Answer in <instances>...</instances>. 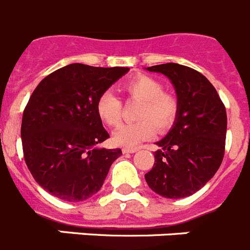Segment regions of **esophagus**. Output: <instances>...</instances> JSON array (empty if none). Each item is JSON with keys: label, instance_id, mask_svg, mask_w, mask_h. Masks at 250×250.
<instances>
[{"label": "esophagus", "instance_id": "esophagus-1", "mask_svg": "<svg viewBox=\"0 0 250 250\" xmlns=\"http://www.w3.org/2000/svg\"><path fill=\"white\" fill-rule=\"evenodd\" d=\"M138 151V149L136 147H131V149H129V147H124L123 149V152L124 154H134V152Z\"/></svg>", "mask_w": 250, "mask_h": 250}]
</instances>
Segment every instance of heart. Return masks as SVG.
<instances>
[{"label": "heart", "instance_id": "1", "mask_svg": "<svg viewBox=\"0 0 250 250\" xmlns=\"http://www.w3.org/2000/svg\"><path fill=\"white\" fill-rule=\"evenodd\" d=\"M123 91L143 101L138 118L140 121L124 124L112 134L114 144L123 147L138 146L154 135V126L165 131L171 126L178 112V101L173 95L164 92L159 80L147 75H138L123 85ZM123 104L112 91L103 92L96 101V114L107 126H118L121 120Z\"/></svg>", "mask_w": 250, "mask_h": 250}]
</instances>
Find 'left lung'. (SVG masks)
Returning a JSON list of instances; mask_svg holds the SVG:
<instances>
[{"mask_svg":"<svg viewBox=\"0 0 250 250\" xmlns=\"http://www.w3.org/2000/svg\"><path fill=\"white\" fill-rule=\"evenodd\" d=\"M145 70L167 76L178 100L173 126L156 143L160 149L145 180L152 191L167 199L190 196L222 164L227 135L224 104L210 81L188 66L169 62Z\"/></svg>","mask_w":250,"mask_h":250,"instance_id":"left-lung-1","label":"left lung"}]
</instances>
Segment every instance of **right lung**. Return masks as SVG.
Listing matches in <instances>:
<instances>
[{
  "label": "right lung",
  "instance_id": "obj_1",
  "mask_svg": "<svg viewBox=\"0 0 250 250\" xmlns=\"http://www.w3.org/2000/svg\"><path fill=\"white\" fill-rule=\"evenodd\" d=\"M129 70L70 63L32 92L22 116L23 156L37 184L51 195L83 202L101 189L123 152L98 146L110 135L96 114V101Z\"/></svg>",
  "mask_w": 250,
  "mask_h": 250
}]
</instances>
